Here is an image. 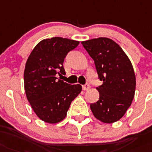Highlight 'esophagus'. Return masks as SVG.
I'll return each instance as SVG.
<instances>
[{
    "label": "esophagus",
    "mask_w": 152,
    "mask_h": 152,
    "mask_svg": "<svg viewBox=\"0 0 152 152\" xmlns=\"http://www.w3.org/2000/svg\"><path fill=\"white\" fill-rule=\"evenodd\" d=\"M90 86L89 83H86L83 86V90H88L89 89H90Z\"/></svg>",
    "instance_id": "obj_1"
}]
</instances>
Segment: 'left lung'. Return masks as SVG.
Instances as JSON below:
<instances>
[{
    "label": "left lung",
    "mask_w": 152,
    "mask_h": 152,
    "mask_svg": "<svg viewBox=\"0 0 152 152\" xmlns=\"http://www.w3.org/2000/svg\"><path fill=\"white\" fill-rule=\"evenodd\" d=\"M82 45L94 61L100 98L90 104L94 117L100 121H117L130 107L134 96L136 78L129 58L119 45L108 38L83 41Z\"/></svg>",
    "instance_id": "1"
}]
</instances>
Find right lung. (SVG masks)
I'll list each match as a JSON object with an SVG mask.
<instances>
[{
  "mask_svg": "<svg viewBox=\"0 0 152 152\" xmlns=\"http://www.w3.org/2000/svg\"><path fill=\"white\" fill-rule=\"evenodd\" d=\"M79 41L54 37L36 45L25 64L24 83L27 99L36 115L49 124L62 121L82 86L58 80L65 73L63 62Z\"/></svg>",
  "mask_w": 152,
  "mask_h": 152,
  "instance_id": "obj_1",
  "label": "right lung"
}]
</instances>
